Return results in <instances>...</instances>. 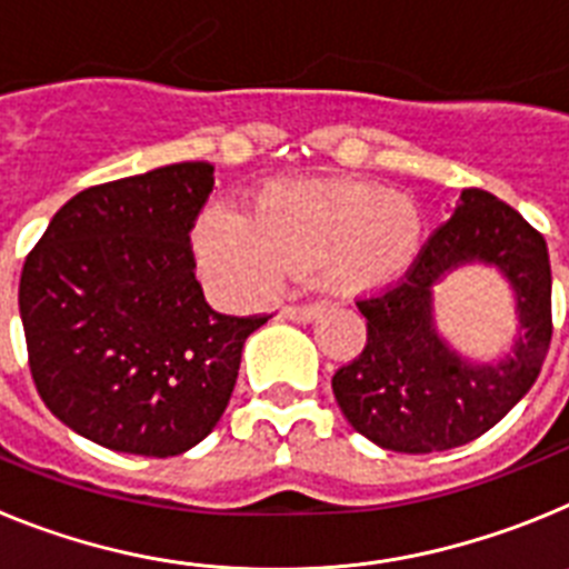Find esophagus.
Segmentation results:
<instances>
[{
  "label": "esophagus",
  "mask_w": 569,
  "mask_h": 569,
  "mask_svg": "<svg viewBox=\"0 0 569 569\" xmlns=\"http://www.w3.org/2000/svg\"><path fill=\"white\" fill-rule=\"evenodd\" d=\"M321 310H325V305H319V301H313V305H288V308H281V316L290 321H313Z\"/></svg>",
  "instance_id": "1"
}]
</instances>
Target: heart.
Returning <instances> with one entry per match:
<instances>
[{"mask_svg": "<svg viewBox=\"0 0 569 569\" xmlns=\"http://www.w3.org/2000/svg\"><path fill=\"white\" fill-rule=\"evenodd\" d=\"M425 241V219L405 196L356 179L273 182L248 219L210 210L196 228L204 273L236 296L273 290L288 270L319 268L339 293H367L399 281Z\"/></svg>", "mask_w": 569, "mask_h": 569, "instance_id": "heart-1", "label": "heart"}]
</instances>
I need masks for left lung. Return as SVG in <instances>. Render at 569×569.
Wrapping results in <instances>:
<instances>
[{"label": "left lung", "instance_id": "obj_1", "mask_svg": "<svg viewBox=\"0 0 569 569\" xmlns=\"http://www.w3.org/2000/svg\"><path fill=\"white\" fill-rule=\"evenodd\" d=\"M499 263L517 288L522 336L499 366H470L435 336L429 288L465 260ZM547 241L519 210L467 188L456 213L421 244L399 281L356 308L365 350L333 376L347 421L396 453H441L499 425L539 379L552 339Z\"/></svg>", "mask_w": 569, "mask_h": 569}]
</instances>
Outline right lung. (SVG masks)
Masks as SVG:
<instances>
[{"label":"right lung","instance_id":"1","mask_svg":"<svg viewBox=\"0 0 569 569\" xmlns=\"http://www.w3.org/2000/svg\"><path fill=\"white\" fill-rule=\"evenodd\" d=\"M210 190L208 162L93 184L24 259L30 376L84 439L168 459L222 419L244 339L270 316H222L204 301L190 230Z\"/></svg>","mask_w":569,"mask_h":569}]
</instances>
